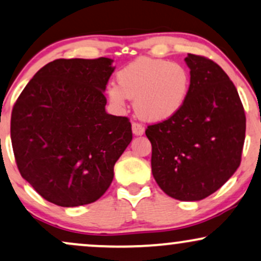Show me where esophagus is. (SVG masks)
<instances>
[{"mask_svg": "<svg viewBox=\"0 0 261 261\" xmlns=\"http://www.w3.org/2000/svg\"><path fill=\"white\" fill-rule=\"evenodd\" d=\"M133 133L136 135V136H141V135H143V133H144L143 125L140 124V122L134 121L133 122Z\"/></svg>", "mask_w": 261, "mask_h": 261, "instance_id": "1", "label": "esophagus"}]
</instances>
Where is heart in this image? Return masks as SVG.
<instances>
[{"label":"heart","instance_id":"b5f03b06","mask_svg":"<svg viewBox=\"0 0 261 261\" xmlns=\"http://www.w3.org/2000/svg\"><path fill=\"white\" fill-rule=\"evenodd\" d=\"M117 83L108 85L107 97L117 108L135 99L137 115L147 121H164L176 115L186 103L190 73L177 62L141 57L122 67Z\"/></svg>","mask_w":261,"mask_h":261}]
</instances>
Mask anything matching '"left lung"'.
<instances>
[{"mask_svg":"<svg viewBox=\"0 0 261 261\" xmlns=\"http://www.w3.org/2000/svg\"><path fill=\"white\" fill-rule=\"evenodd\" d=\"M191 86L184 107L148 125L152 174L168 196L200 200L218 191L241 164L246 114L237 89L212 59L188 55Z\"/></svg>","mask_w":261,"mask_h":261,"instance_id":"8db88e82","label":"left lung"}]
</instances>
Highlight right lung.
<instances>
[{
  "label": "right lung",
  "mask_w": 261,
  "mask_h": 261,
  "mask_svg": "<svg viewBox=\"0 0 261 261\" xmlns=\"http://www.w3.org/2000/svg\"><path fill=\"white\" fill-rule=\"evenodd\" d=\"M111 58L56 59L21 91L11 118L20 175L59 206L96 202L111 186L114 165L133 140L126 117L106 112Z\"/></svg>",
  "instance_id": "obj_1"
}]
</instances>
